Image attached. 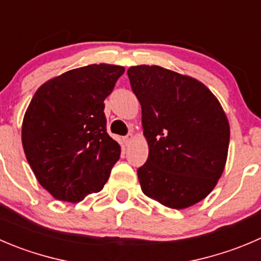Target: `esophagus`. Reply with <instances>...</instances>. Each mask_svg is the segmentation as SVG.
<instances>
[{"label": "esophagus", "instance_id": "esophagus-1", "mask_svg": "<svg viewBox=\"0 0 261 261\" xmlns=\"http://www.w3.org/2000/svg\"><path fill=\"white\" fill-rule=\"evenodd\" d=\"M133 139H134L133 134H127V135H126L125 138H123V141H125V144H128L131 140H133Z\"/></svg>", "mask_w": 261, "mask_h": 261}]
</instances>
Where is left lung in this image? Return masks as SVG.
Segmentation results:
<instances>
[{"label":"left lung","mask_w":261,"mask_h":261,"mask_svg":"<svg viewBox=\"0 0 261 261\" xmlns=\"http://www.w3.org/2000/svg\"><path fill=\"white\" fill-rule=\"evenodd\" d=\"M127 75L149 145L138 168L141 190L172 209L199 203L226 166L229 123L221 103L203 83L161 66H133Z\"/></svg>","instance_id":"obj_1"}]
</instances>
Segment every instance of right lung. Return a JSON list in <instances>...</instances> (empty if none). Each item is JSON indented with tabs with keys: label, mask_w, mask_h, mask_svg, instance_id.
<instances>
[{
	"label": "right lung",
	"mask_w": 261,
	"mask_h": 261,
	"mask_svg": "<svg viewBox=\"0 0 261 261\" xmlns=\"http://www.w3.org/2000/svg\"><path fill=\"white\" fill-rule=\"evenodd\" d=\"M125 72L89 65L48 80L25 112L21 140L38 182L62 201L77 203L103 189L121 148L107 134L105 99Z\"/></svg>",
	"instance_id": "add662e5"
}]
</instances>
